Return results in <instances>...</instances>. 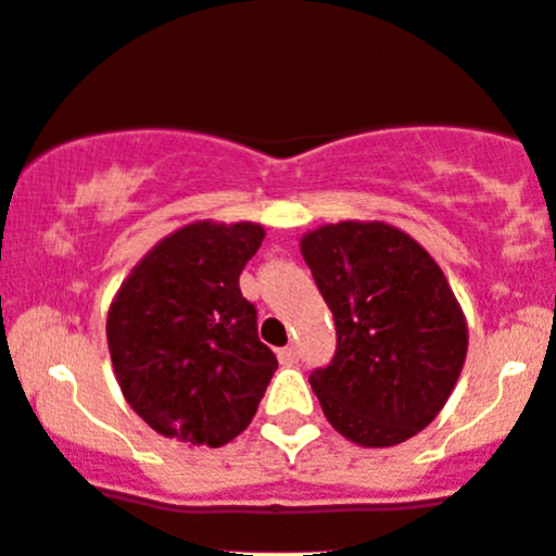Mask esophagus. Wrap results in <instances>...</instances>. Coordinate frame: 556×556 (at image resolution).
<instances>
[{
    "mask_svg": "<svg viewBox=\"0 0 556 556\" xmlns=\"http://www.w3.org/2000/svg\"><path fill=\"white\" fill-rule=\"evenodd\" d=\"M277 357H279V363H282V365H293V363H299V349L296 346H285V349H279Z\"/></svg>",
    "mask_w": 556,
    "mask_h": 556,
    "instance_id": "obj_1",
    "label": "esophagus"
}]
</instances>
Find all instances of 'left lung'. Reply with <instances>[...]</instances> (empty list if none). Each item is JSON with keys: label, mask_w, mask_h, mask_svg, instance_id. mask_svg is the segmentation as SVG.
I'll return each mask as SVG.
<instances>
[{"label": "left lung", "mask_w": 556, "mask_h": 556, "mask_svg": "<svg viewBox=\"0 0 556 556\" xmlns=\"http://www.w3.org/2000/svg\"><path fill=\"white\" fill-rule=\"evenodd\" d=\"M302 257L338 332L332 363L309 374L327 421L357 446L404 443L448 402L468 352L446 277L382 222L324 224L302 238Z\"/></svg>", "instance_id": "obj_1"}]
</instances>
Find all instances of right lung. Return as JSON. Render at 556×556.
I'll return each instance as SVG.
<instances>
[{"label": "right lung", "mask_w": 556, "mask_h": 556, "mask_svg": "<svg viewBox=\"0 0 556 556\" xmlns=\"http://www.w3.org/2000/svg\"><path fill=\"white\" fill-rule=\"evenodd\" d=\"M260 224L197 222L157 243L118 288L108 349L129 407L154 432L218 448L249 427L277 371L241 293Z\"/></svg>", "instance_id": "add662e5"}]
</instances>
